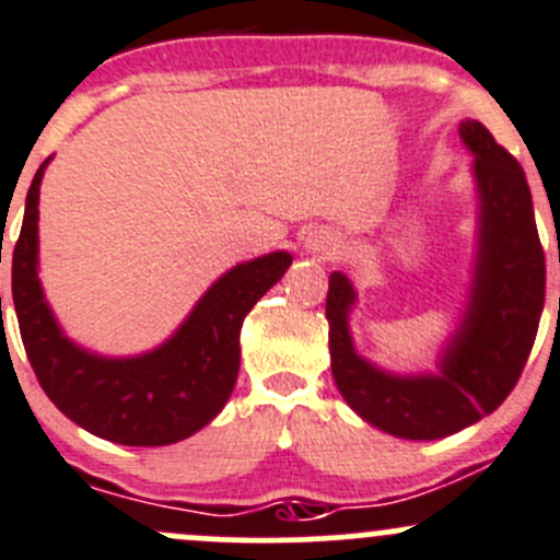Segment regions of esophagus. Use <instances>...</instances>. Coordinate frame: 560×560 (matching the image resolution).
Here are the masks:
<instances>
[{
	"mask_svg": "<svg viewBox=\"0 0 560 560\" xmlns=\"http://www.w3.org/2000/svg\"><path fill=\"white\" fill-rule=\"evenodd\" d=\"M304 247L318 258H335L337 250H340V236H337L335 231H313V234L304 240Z\"/></svg>",
	"mask_w": 560,
	"mask_h": 560,
	"instance_id": "obj_1",
	"label": "esophagus"
}]
</instances>
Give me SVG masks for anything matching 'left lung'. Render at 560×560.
<instances>
[{
	"instance_id": "left-lung-1",
	"label": "left lung",
	"mask_w": 560,
	"mask_h": 560,
	"mask_svg": "<svg viewBox=\"0 0 560 560\" xmlns=\"http://www.w3.org/2000/svg\"><path fill=\"white\" fill-rule=\"evenodd\" d=\"M460 138L474 154L476 256L439 370L400 375L359 357L348 326L353 282L331 272L326 293L331 375L342 400L373 428L408 441L460 433L495 411L528 362L545 307V250L523 168L481 121H460Z\"/></svg>"
}]
</instances>
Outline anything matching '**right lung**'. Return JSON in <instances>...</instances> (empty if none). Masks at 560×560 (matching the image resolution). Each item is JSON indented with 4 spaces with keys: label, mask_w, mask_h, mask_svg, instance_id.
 Returning <instances> with one entry per match:
<instances>
[{
    "label": "right lung",
    "mask_w": 560,
    "mask_h": 560,
    "mask_svg": "<svg viewBox=\"0 0 560 560\" xmlns=\"http://www.w3.org/2000/svg\"><path fill=\"white\" fill-rule=\"evenodd\" d=\"M26 192L13 250V304L21 340L48 400L79 428L125 446H165L207 428L234 392L240 331L253 304L291 267V253H267L209 285L179 329L136 357H100L70 340L37 278V203L43 171Z\"/></svg>",
    "instance_id": "1"
}]
</instances>
